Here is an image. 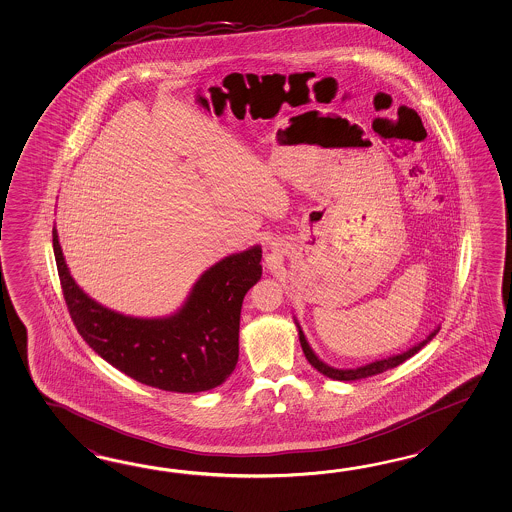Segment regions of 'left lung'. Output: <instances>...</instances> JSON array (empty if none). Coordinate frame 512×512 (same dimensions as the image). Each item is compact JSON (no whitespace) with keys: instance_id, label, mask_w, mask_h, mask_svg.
Masks as SVG:
<instances>
[{"instance_id":"obj_1","label":"left lung","mask_w":512,"mask_h":512,"mask_svg":"<svg viewBox=\"0 0 512 512\" xmlns=\"http://www.w3.org/2000/svg\"><path fill=\"white\" fill-rule=\"evenodd\" d=\"M296 327L297 334H299V341H301V347H303V353L307 356L308 364L312 365L314 369H318L321 375L329 376L332 380H340V382H351V380H360V378H367V376L380 375V373H384L387 369H393V367H397V365L404 364L413 354L419 353L428 341H432L433 336L441 329V327L433 329L432 332L426 336V340L419 341L417 345L409 347L408 351H404V353L393 354V356H387V358H382V360H375V362H371V364L360 365V367H356V369H338V367H332V365L325 364L323 360H319L318 354L312 351L310 343H308L307 338H305V332L301 330V325L297 323V319Z\"/></svg>"}]
</instances>
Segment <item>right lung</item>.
Here are the masks:
<instances>
[{
  "label": "right lung",
  "instance_id": "add662e5",
  "mask_svg": "<svg viewBox=\"0 0 512 512\" xmlns=\"http://www.w3.org/2000/svg\"><path fill=\"white\" fill-rule=\"evenodd\" d=\"M53 250L69 316L108 364L145 386L200 393L220 386L239 360L240 308L261 279V246L205 270L182 307L165 318H134L91 299L69 273L53 228Z\"/></svg>",
  "mask_w": 512,
  "mask_h": 512
}]
</instances>
